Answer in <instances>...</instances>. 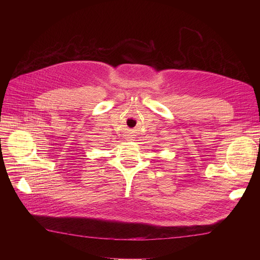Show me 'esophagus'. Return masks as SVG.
Listing matches in <instances>:
<instances>
[{
	"label": "esophagus",
	"instance_id": "1",
	"mask_svg": "<svg viewBox=\"0 0 260 260\" xmlns=\"http://www.w3.org/2000/svg\"><path fill=\"white\" fill-rule=\"evenodd\" d=\"M127 139H128V141H132V139H131V137H127Z\"/></svg>",
	"mask_w": 260,
	"mask_h": 260
}]
</instances>
